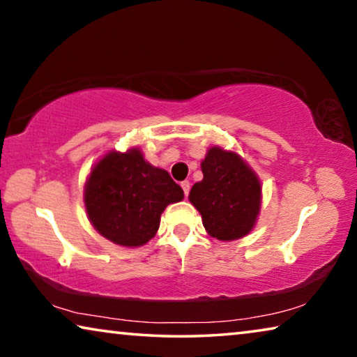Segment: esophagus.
I'll return each mask as SVG.
<instances>
[{
    "mask_svg": "<svg viewBox=\"0 0 357 357\" xmlns=\"http://www.w3.org/2000/svg\"><path fill=\"white\" fill-rule=\"evenodd\" d=\"M181 187H183L184 195H185V197L189 195V192H190V183H189V181H183V183H181Z\"/></svg>",
    "mask_w": 357,
    "mask_h": 357,
    "instance_id": "obj_1",
    "label": "esophagus"
}]
</instances>
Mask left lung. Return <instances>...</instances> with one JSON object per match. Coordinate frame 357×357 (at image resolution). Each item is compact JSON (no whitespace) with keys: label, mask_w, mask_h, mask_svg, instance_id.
Masks as SVG:
<instances>
[{"label":"left lung","mask_w":357,"mask_h":357,"mask_svg":"<svg viewBox=\"0 0 357 357\" xmlns=\"http://www.w3.org/2000/svg\"><path fill=\"white\" fill-rule=\"evenodd\" d=\"M203 179L189 200L213 238L234 241L252 231L261 206V184L236 153L214 146L202 162Z\"/></svg>","instance_id":"1"}]
</instances>
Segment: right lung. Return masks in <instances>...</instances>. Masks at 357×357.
I'll return each instance as SVG.
<instances>
[{
    "mask_svg": "<svg viewBox=\"0 0 357 357\" xmlns=\"http://www.w3.org/2000/svg\"><path fill=\"white\" fill-rule=\"evenodd\" d=\"M183 198L170 174L148 164L138 148L110 151L84 184V208L93 227L124 247H140L154 238L164 209Z\"/></svg>",
    "mask_w": 357,
    "mask_h": 357,
    "instance_id": "add662e5",
    "label": "right lung"
}]
</instances>
